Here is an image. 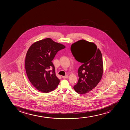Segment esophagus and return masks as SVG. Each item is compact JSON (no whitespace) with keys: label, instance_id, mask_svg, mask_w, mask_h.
Wrapping results in <instances>:
<instances>
[{"label":"esophagus","instance_id":"34e87169","mask_svg":"<svg viewBox=\"0 0 130 130\" xmlns=\"http://www.w3.org/2000/svg\"><path fill=\"white\" fill-rule=\"evenodd\" d=\"M68 75H65V76H62V78H68Z\"/></svg>","mask_w":130,"mask_h":130}]
</instances>
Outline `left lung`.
<instances>
[{
	"instance_id": "obj_1",
	"label": "left lung",
	"mask_w": 130,
	"mask_h": 130,
	"mask_svg": "<svg viewBox=\"0 0 130 130\" xmlns=\"http://www.w3.org/2000/svg\"><path fill=\"white\" fill-rule=\"evenodd\" d=\"M71 51L75 60L83 63L78 71V82L73 88L78 94H86L93 89L102 78V54L95 44L84 39L73 44Z\"/></svg>"
}]
</instances>
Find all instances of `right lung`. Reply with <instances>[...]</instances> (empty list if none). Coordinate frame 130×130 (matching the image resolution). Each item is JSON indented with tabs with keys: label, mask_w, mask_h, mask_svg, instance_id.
<instances>
[{
	"label": "right lung",
	"mask_w": 130,
	"mask_h": 130,
	"mask_svg": "<svg viewBox=\"0 0 130 130\" xmlns=\"http://www.w3.org/2000/svg\"><path fill=\"white\" fill-rule=\"evenodd\" d=\"M64 48V45L50 38L35 42L29 47L26 55L25 69L30 82L38 91L48 93L58 85L60 80L52 61L57 52Z\"/></svg>",
	"instance_id": "obj_1"
}]
</instances>
